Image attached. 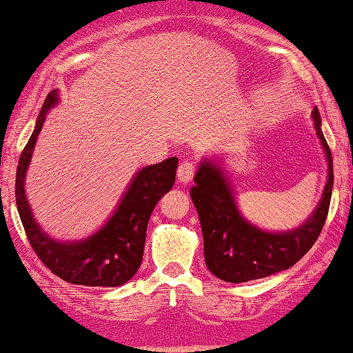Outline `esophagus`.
Wrapping results in <instances>:
<instances>
[{"label":"esophagus","instance_id":"1","mask_svg":"<svg viewBox=\"0 0 353 353\" xmlns=\"http://www.w3.org/2000/svg\"><path fill=\"white\" fill-rule=\"evenodd\" d=\"M194 162L192 161H183L180 163V167H178V172H176V176H178V181L183 183V185H186V183H190L192 180V176H194Z\"/></svg>","mask_w":353,"mask_h":353}]
</instances>
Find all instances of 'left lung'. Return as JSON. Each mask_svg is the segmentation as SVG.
<instances>
[{"mask_svg": "<svg viewBox=\"0 0 353 353\" xmlns=\"http://www.w3.org/2000/svg\"><path fill=\"white\" fill-rule=\"evenodd\" d=\"M313 127L326 154L327 176L321 199L312 215L301 226L288 231H265L238 209L234 190L220 161L202 159L191 188V201L201 220L207 268L226 283H248L296 265L320 236L330 209L332 183V157L321 117L315 108Z\"/></svg>", "mask_w": 353, "mask_h": 353, "instance_id": "left-lung-1", "label": "left lung"}]
</instances>
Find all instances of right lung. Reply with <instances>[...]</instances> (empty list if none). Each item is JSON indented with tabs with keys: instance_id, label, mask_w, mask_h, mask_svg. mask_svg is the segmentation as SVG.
<instances>
[{
	"instance_id": "1",
	"label": "right lung",
	"mask_w": 353,
	"mask_h": 353,
	"mask_svg": "<svg viewBox=\"0 0 353 353\" xmlns=\"http://www.w3.org/2000/svg\"><path fill=\"white\" fill-rule=\"evenodd\" d=\"M59 103L52 90L37 119L27 146L19 159L16 204L28 243L43 263L61 279L91 288H117L134 276L141 267L148 221L161 197L175 183L178 159L139 168L130 181L117 209L101 228L80 241H57L38 225L26 194V175L46 114Z\"/></svg>"
}]
</instances>
